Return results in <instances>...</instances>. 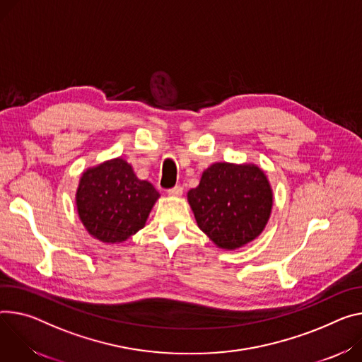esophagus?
Returning a JSON list of instances; mask_svg holds the SVG:
<instances>
[{
	"instance_id": "esophagus-1",
	"label": "esophagus",
	"mask_w": 362,
	"mask_h": 362,
	"mask_svg": "<svg viewBox=\"0 0 362 362\" xmlns=\"http://www.w3.org/2000/svg\"><path fill=\"white\" fill-rule=\"evenodd\" d=\"M168 193H169L170 196H180V194L183 193V187H182V186H175V187L169 189Z\"/></svg>"
}]
</instances>
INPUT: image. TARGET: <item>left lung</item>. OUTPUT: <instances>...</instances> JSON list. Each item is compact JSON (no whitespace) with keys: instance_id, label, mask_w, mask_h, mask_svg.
<instances>
[{"instance_id":"left-lung-1","label":"left lung","mask_w":362,"mask_h":362,"mask_svg":"<svg viewBox=\"0 0 362 362\" xmlns=\"http://www.w3.org/2000/svg\"><path fill=\"white\" fill-rule=\"evenodd\" d=\"M198 226L223 250H237L266 228L272 208L270 182L255 164L214 163L199 186L187 192Z\"/></svg>"}]
</instances>
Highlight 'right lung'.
<instances>
[{"label":"right lung","instance_id":"1","mask_svg":"<svg viewBox=\"0 0 362 362\" xmlns=\"http://www.w3.org/2000/svg\"><path fill=\"white\" fill-rule=\"evenodd\" d=\"M158 192L140 180L124 158L86 169L76 190V208L86 231L107 244L122 243L146 225Z\"/></svg>","mask_w":362,"mask_h":362}]
</instances>
